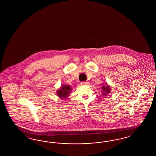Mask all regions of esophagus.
<instances>
[{"instance_id":"esophagus-1","label":"esophagus","mask_w":156,"mask_h":156,"mask_svg":"<svg viewBox=\"0 0 156 156\" xmlns=\"http://www.w3.org/2000/svg\"><path fill=\"white\" fill-rule=\"evenodd\" d=\"M81 84L82 85H88V82H82Z\"/></svg>"}]
</instances>
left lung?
<instances>
[{
	"mask_svg": "<svg viewBox=\"0 0 156 156\" xmlns=\"http://www.w3.org/2000/svg\"><path fill=\"white\" fill-rule=\"evenodd\" d=\"M102 94L104 95V97H106L108 95V94L109 93H110V92L111 91V87L109 85H103L102 87Z\"/></svg>",
	"mask_w": 156,
	"mask_h": 156,
	"instance_id": "obj_1",
	"label": "left lung"
}]
</instances>
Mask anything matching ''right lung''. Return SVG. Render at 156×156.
I'll use <instances>...</instances> for the list:
<instances>
[{"label": "right lung", "mask_w": 156, "mask_h": 156, "mask_svg": "<svg viewBox=\"0 0 156 156\" xmlns=\"http://www.w3.org/2000/svg\"><path fill=\"white\" fill-rule=\"evenodd\" d=\"M72 90L71 87L68 85H62L61 88L57 90V94L61 99H66L70 94V92Z\"/></svg>", "instance_id": "1"}]
</instances>
